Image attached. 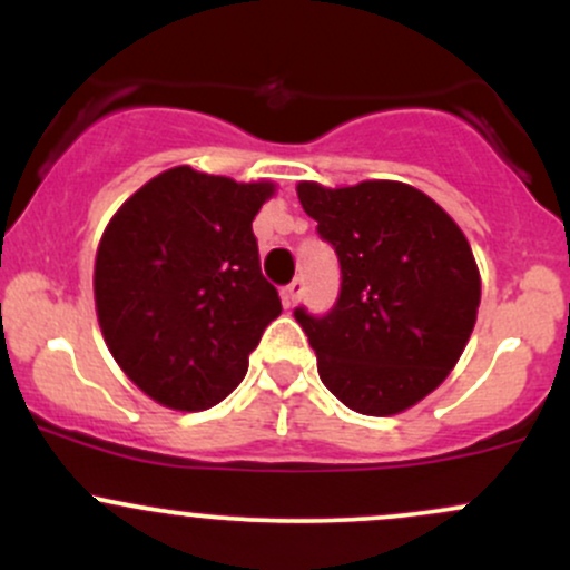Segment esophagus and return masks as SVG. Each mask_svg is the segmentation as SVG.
<instances>
[{
    "label": "esophagus",
    "instance_id": "esophagus-1",
    "mask_svg": "<svg viewBox=\"0 0 570 570\" xmlns=\"http://www.w3.org/2000/svg\"><path fill=\"white\" fill-rule=\"evenodd\" d=\"M303 295H305V281L303 278H295L289 286H284L286 305H297L299 299H303Z\"/></svg>",
    "mask_w": 570,
    "mask_h": 570
}]
</instances>
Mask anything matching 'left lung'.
<instances>
[{"label": "left lung", "mask_w": 570, "mask_h": 570, "mask_svg": "<svg viewBox=\"0 0 570 570\" xmlns=\"http://www.w3.org/2000/svg\"><path fill=\"white\" fill-rule=\"evenodd\" d=\"M297 197L341 262L330 314L295 311L318 379L356 414L411 409L458 365L476 324L481 278L468 237L400 180L343 189L303 180Z\"/></svg>", "instance_id": "8db88e82"}]
</instances>
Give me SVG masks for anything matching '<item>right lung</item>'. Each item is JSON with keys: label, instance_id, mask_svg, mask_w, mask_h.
Here are the masks:
<instances>
[{"label": "right lung", "instance_id": "obj_1", "mask_svg": "<svg viewBox=\"0 0 570 570\" xmlns=\"http://www.w3.org/2000/svg\"><path fill=\"white\" fill-rule=\"evenodd\" d=\"M271 180L173 167L140 186L94 262V303L112 360L156 403L205 411L240 384L281 299L262 275L254 216Z\"/></svg>", "mask_w": 570, "mask_h": 570}]
</instances>
